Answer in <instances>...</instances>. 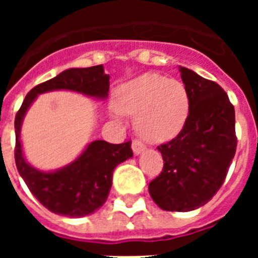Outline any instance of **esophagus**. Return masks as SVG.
Listing matches in <instances>:
<instances>
[{"mask_svg":"<svg viewBox=\"0 0 258 258\" xmlns=\"http://www.w3.org/2000/svg\"><path fill=\"white\" fill-rule=\"evenodd\" d=\"M132 149H133L134 154H136V155H140V154H142L143 151H145V150H146V146L143 145V143L141 142V141L134 140L133 143H132Z\"/></svg>","mask_w":258,"mask_h":258,"instance_id":"34e87169","label":"esophagus"}]
</instances>
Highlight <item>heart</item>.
I'll list each match as a JSON object with an SVG mask.
<instances>
[{
	"label": "heart",
	"mask_w": 258,
	"mask_h": 258,
	"mask_svg": "<svg viewBox=\"0 0 258 258\" xmlns=\"http://www.w3.org/2000/svg\"><path fill=\"white\" fill-rule=\"evenodd\" d=\"M112 113L136 115V127L143 140L163 143L183 129L190 112V97L181 81L157 74H145L124 84L113 102Z\"/></svg>",
	"instance_id": "b5f03b06"
}]
</instances>
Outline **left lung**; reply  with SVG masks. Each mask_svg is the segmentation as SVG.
<instances>
[{
	"mask_svg": "<svg viewBox=\"0 0 258 258\" xmlns=\"http://www.w3.org/2000/svg\"><path fill=\"white\" fill-rule=\"evenodd\" d=\"M190 97V112L175 138L157 147L163 172L149 191L164 211L190 212L209 202L220 190L235 156V109L222 88L179 67Z\"/></svg>",
	"mask_w": 258,
	"mask_h": 258,
	"instance_id": "obj_1",
	"label": "left lung"
}]
</instances>
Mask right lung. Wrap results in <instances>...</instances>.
<instances>
[{"label": "right lung", "instance_id": "1", "mask_svg": "<svg viewBox=\"0 0 258 258\" xmlns=\"http://www.w3.org/2000/svg\"><path fill=\"white\" fill-rule=\"evenodd\" d=\"M108 89L109 76L104 74L102 64L70 68L32 89L15 116V163L18 172L33 197L52 213L79 218L101 208L108 198L115 168L133 156L132 142L112 145L106 141H93L71 164L54 172H42L33 168L23 154L20 141L23 118L33 101L42 93L71 90L106 99Z\"/></svg>", "mask_w": 258, "mask_h": 258}]
</instances>
